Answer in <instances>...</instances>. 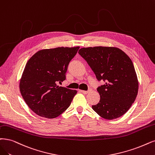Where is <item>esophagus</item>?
Wrapping results in <instances>:
<instances>
[{"label":"esophagus","mask_w":155,"mask_h":155,"mask_svg":"<svg viewBox=\"0 0 155 155\" xmlns=\"http://www.w3.org/2000/svg\"><path fill=\"white\" fill-rule=\"evenodd\" d=\"M81 91L84 94H87L88 93V91Z\"/></svg>","instance_id":"esophagus-1"}]
</instances>
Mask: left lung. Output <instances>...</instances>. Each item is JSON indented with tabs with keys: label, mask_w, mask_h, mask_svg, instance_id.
I'll return each mask as SVG.
<instances>
[{
	"label": "left lung",
	"mask_w": 155,
	"mask_h": 155,
	"mask_svg": "<svg viewBox=\"0 0 155 155\" xmlns=\"http://www.w3.org/2000/svg\"><path fill=\"white\" fill-rule=\"evenodd\" d=\"M78 54L87 61L98 81L105 82L97 88L100 100L92 108L101 117L112 120L127 112L135 100L139 82L133 62L116 47L82 48Z\"/></svg>",
	"instance_id": "1"
}]
</instances>
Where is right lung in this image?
<instances>
[{"mask_svg":"<svg viewBox=\"0 0 155 155\" xmlns=\"http://www.w3.org/2000/svg\"><path fill=\"white\" fill-rule=\"evenodd\" d=\"M79 48L43 49L27 61L20 81V91L26 104L37 115L55 118L70 107L77 91L57 84L66 79L69 63Z\"/></svg>","mask_w":155,"mask_h":155,"instance_id":"obj_1","label":"right lung"}]
</instances>
